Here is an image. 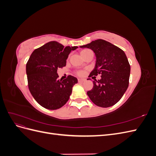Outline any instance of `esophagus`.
I'll use <instances>...</instances> for the list:
<instances>
[{"instance_id":"esophagus-1","label":"esophagus","mask_w":156,"mask_h":156,"mask_svg":"<svg viewBox=\"0 0 156 156\" xmlns=\"http://www.w3.org/2000/svg\"><path fill=\"white\" fill-rule=\"evenodd\" d=\"M84 81H85V79H78V82L79 83H83Z\"/></svg>"}]
</instances>
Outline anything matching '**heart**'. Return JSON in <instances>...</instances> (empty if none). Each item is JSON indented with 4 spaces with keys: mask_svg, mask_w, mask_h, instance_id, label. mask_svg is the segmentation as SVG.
<instances>
[{
    "mask_svg": "<svg viewBox=\"0 0 156 156\" xmlns=\"http://www.w3.org/2000/svg\"><path fill=\"white\" fill-rule=\"evenodd\" d=\"M91 50H90V49H83L81 51V55L83 56H85L88 52H90V51ZM76 74L77 75H79V76H82V75H83V74H84V72L83 71H82V70H79V71H77L76 72Z\"/></svg>",
    "mask_w": 156,
    "mask_h": 156,
    "instance_id": "b5f03b06",
    "label": "heart"
}]
</instances>
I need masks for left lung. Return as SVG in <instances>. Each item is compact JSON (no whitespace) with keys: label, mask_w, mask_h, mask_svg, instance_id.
Masks as SVG:
<instances>
[{"label":"left lung","mask_w":156,"mask_h":156,"mask_svg":"<svg viewBox=\"0 0 156 156\" xmlns=\"http://www.w3.org/2000/svg\"><path fill=\"white\" fill-rule=\"evenodd\" d=\"M81 48L91 49L96 56L95 68L88 77L100 74L101 77L97 82L93 81L94 87L87 92V95L99 107L114 105L129 86L131 68L124 51L101 39L92 41Z\"/></svg>","instance_id":"obj_1"}]
</instances>
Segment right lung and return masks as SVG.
Here are the masks:
<instances>
[{"instance_id": "add662e5", "label": "right lung", "mask_w": 156, "mask_h": 156, "mask_svg": "<svg viewBox=\"0 0 156 156\" xmlns=\"http://www.w3.org/2000/svg\"><path fill=\"white\" fill-rule=\"evenodd\" d=\"M78 47H64L57 41H49L35 49L26 65L28 86L32 96L43 107L57 109L68 101L77 79L68 75L58 79L57 69L66 65L70 52Z\"/></svg>"}]
</instances>
